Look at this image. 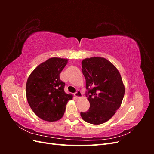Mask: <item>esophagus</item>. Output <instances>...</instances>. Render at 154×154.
<instances>
[{
	"label": "esophagus",
	"mask_w": 154,
	"mask_h": 154,
	"mask_svg": "<svg viewBox=\"0 0 154 154\" xmlns=\"http://www.w3.org/2000/svg\"><path fill=\"white\" fill-rule=\"evenodd\" d=\"M74 96H75V97H78V98H79V97H82V94L80 91H77L75 93H74Z\"/></svg>",
	"instance_id": "obj_1"
}]
</instances>
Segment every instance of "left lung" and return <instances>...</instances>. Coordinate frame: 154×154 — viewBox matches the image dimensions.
I'll return each instance as SVG.
<instances>
[{"label": "left lung", "mask_w": 154, "mask_h": 154, "mask_svg": "<svg viewBox=\"0 0 154 154\" xmlns=\"http://www.w3.org/2000/svg\"><path fill=\"white\" fill-rule=\"evenodd\" d=\"M82 66L90 108L80 115L88 123L102 124L112 117L122 103L125 94L122 78L116 67L104 58H86Z\"/></svg>", "instance_id": "8db88e82"}]
</instances>
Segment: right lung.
<instances>
[{"mask_svg": "<svg viewBox=\"0 0 154 154\" xmlns=\"http://www.w3.org/2000/svg\"><path fill=\"white\" fill-rule=\"evenodd\" d=\"M67 59L51 58L42 63L29 75L26 83V97L34 113L47 122L62 118L67 101L72 96L64 91L66 83L60 74Z\"/></svg>", "mask_w": 154, "mask_h": 154, "instance_id": "add662e5", "label": "right lung"}]
</instances>
